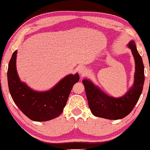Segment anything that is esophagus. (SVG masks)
<instances>
[{
  "label": "esophagus",
  "instance_id": "obj_1",
  "mask_svg": "<svg viewBox=\"0 0 150 150\" xmlns=\"http://www.w3.org/2000/svg\"><path fill=\"white\" fill-rule=\"evenodd\" d=\"M79 72L81 76H84L87 72V69L84 66H80L79 68Z\"/></svg>",
  "mask_w": 150,
  "mask_h": 150
}]
</instances>
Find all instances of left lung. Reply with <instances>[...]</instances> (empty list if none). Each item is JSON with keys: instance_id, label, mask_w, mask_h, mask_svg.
<instances>
[{"instance_id": "obj_1", "label": "left lung", "mask_w": 150, "mask_h": 150, "mask_svg": "<svg viewBox=\"0 0 150 150\" xmlns=\"http://www.w3.org/2000/svg\"><path fill=\"white\" fill-rule=\"evenodd\" d=\"M127 46L131 50L133 55L135 72L133 85L123 96L111 97L101 91L89 79H85L82 80L88 106L92 114L95 116L109 120L122 119L131 112L139 99L145 80L144 66L134 41H130Z\"/></svg>"}]
</instances>
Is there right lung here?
I'll use <instances>...</instances> for the list:
<instances>
[{"instance_id":"right-lung-1","label":"right lung","mask_w":150,"mask_h":150,"mask_svg":"<svg viewBox=\"0 0 150 150\" xmlns=\"http://www.w3.org/2000/svg\"><path fill=\"white\" fill-rule=\"evenodd\" d=\"M17 51L8 63V86L13 100L19 110L32 120L44 122L62 114L74 84L79 81V75L69 74L46 91L32 89L19 79L16 68Z\"/></svg>"}]
</instances>
